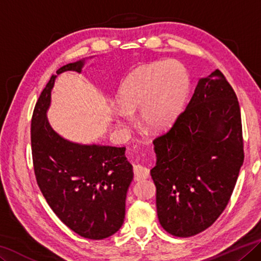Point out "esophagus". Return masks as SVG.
<instances>
[{"mask_svg":"<svg viewBox=\"0 0 261 261\" xmlns=\"http://www.w3.org/2000/svg\"><path fill=\"white\" fill-rule=\"evenodd\" d=\"M134 173H135V179L139 181V180L147 179L148 175H150V169L138 164L134 166Z\"/></svg>","mask_w":261,"mask_h":261,"instance_id":"34e87169","label":"esophagus"}]
</instances>
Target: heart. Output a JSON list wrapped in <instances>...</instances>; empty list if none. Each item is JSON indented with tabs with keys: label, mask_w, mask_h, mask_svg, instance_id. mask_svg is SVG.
<instances>
[{
	"label": "heart",
	"mask_w": 261,
	"mask_h": 261,
	"mask_svg": "<svg viewBox=\"0 0 261 261\" xmlns=\"http://www.w3.org/2000/svg\"><path fill=\"white\" fill-rule=\"evenodd\" d=\"M190 90L188 69L181 61H152L135 69L118 89L119 108L114 110L118 127H126L138 111L143 127L163 132L182 111Z\"/></svg>",
	"instance_id": "heart-1"
}]
</instances>
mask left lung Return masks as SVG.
I'll return each instance as SVG.
<instances>
[{"mask_svg":"<svg viewBox=\"0 0 261 261\" xmlns=\"http://www.w3.org/2000/svg\"><path fill=\"white\" fill-rule=\"evenodd\" d=\"M153 145L161 226L176 237L202 232L225 209L244 161L241 108L221 71L198 80L186 109Z\"/></svg>","mask_w":261,"mask_h":261,"instance_id":"obj_1","label":"left lung"}]
</instances>
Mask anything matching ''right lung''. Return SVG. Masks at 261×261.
Wrapping results in <instances>:
<instances>
[{
    "label": "right lung",
    "mask_w": 261,
    "mask_h": 261,
    "mask_svg": "<svg viewBox=\"0 0 261 261\" xmlns=\"http://www.w3.org/2000/svg\"><path fill=\"white\" fill-rule=\"evenodd\" d=\"M87 59L63 66L57 74L81 73ZM57 75L36 103L31 121L35 174L51 209L74 232L105 239L121 229L125 218L127 189L134 180L125 147L68 140L51 126L47 110Z\"/></svg>",
    "instance_id": "obj_1"
}]
</instances>
